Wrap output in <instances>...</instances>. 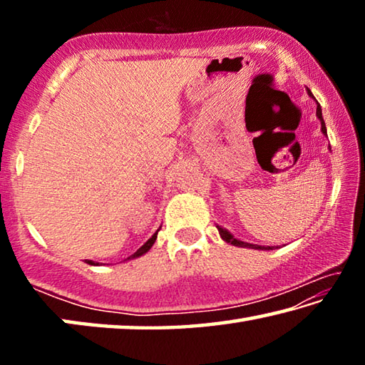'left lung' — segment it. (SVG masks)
Wrapping results in <instances>:
<instances>
[{"label": "left lung", "mask_w": 365, "mask_h": 365, "mask_svg": "<svg viewBox=\"0 0 365 365\" xmlns=\"http://www.w3.org/2000/svg\"><path fill=\"white\" fill-rule=\"evenodd\" d=\"M307 91H309V95L312 96L311 90H307ZM317 117L320 119V123H322V132L327 135V128H325V122H324V117H322V109H320V104H317ZM217 228H219V232H220V237L224 238L227 243H230V245H235V246H251V248H257V250H272V248H262V246H255V245L243 243V242H240V240L233 238V235L230 232H227V230H224V228H220V227H217Z\"/></svg>", "instance_id": "8db88e82"}]
</instances>
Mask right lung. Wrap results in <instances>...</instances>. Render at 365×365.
I'll return each instance as SVG.
<instances>
[{
	"instance_id": "add662e5",
	"label": "right lung",
	"mask_w": 365,
	"mask_h": 365,
	"mask_svg": "<svg viewBox=\"0 0 365 365\" xmlns=\"http://www.w3.org/2000/svg\"><path fill=\"white\" fill-rule=\"evenodd\" d=\"M156 238H158V232L156 233H154L153 235V237L150 238V240H148V242L143 245V246H141V248L137 251V252H133V255L130 256V257H138V256H141V255H145V252H148V251H150L151 250V246L154 245V242H156ZM130 257H128V259H130ZM88 264H93V262H91V261H88Z\"/></svg>"
}]
</instances>
